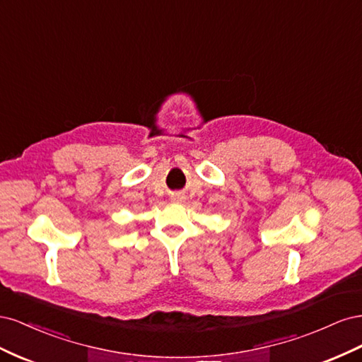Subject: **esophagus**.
Returning <instances> with one entry per match:
<instances>
[{"label": "esophagus", "mask_w": 362, "mask_h": 362, "mask_svg": "<svg viewBox=\"0 0 362 362\" xmlns=\"http://www.w3.org/2000/svg\"><path fill=\"white\" fill-rule=\"evenodd\" d=\"M181 198H173V201H180Z\"/></svg>", "instance_id": "34e87169"}]
</instances>
